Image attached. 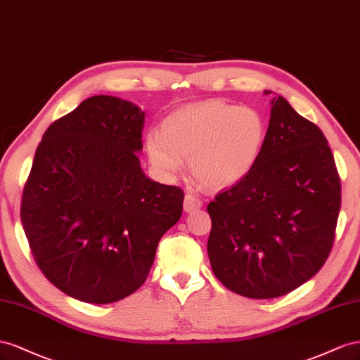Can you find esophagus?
I'll return each mask as SVG.
<instances>
[{"label":"esophagus","mask_w":360,"mask_h":360,"mask_svg":"<svg viewBox=\"0 0 360 360\" xmlns=\"http://www.w3.org/2000/svg\"><path fill=\"white\" fill-rule=\"evenodd\" d=\"M202 207V200L196 196V194H186V199H184V211L191 212L194 210H198Z\"/></svg>","instance_id":"1"}]
</instances>
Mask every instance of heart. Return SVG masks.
I'll return each mask as SVG.
<instances>
[{"label": "heart", "instance_id": "heart-1", "mask_svg": "<svg viewBox=\"0 0 360 360\" xmlns=\"http://www.w3.org/2000/svg\"><path fill=\"white\" fill-rule=\"evenodd\" d=\"M265 139L266 122L259 110L214 99L173 111L160 132L146 136V152L162 176H176L186 158L200 184L226 188L250 173Z\"/></svg>", "mask_w": 360, "mask_h": 360}]
</instances>
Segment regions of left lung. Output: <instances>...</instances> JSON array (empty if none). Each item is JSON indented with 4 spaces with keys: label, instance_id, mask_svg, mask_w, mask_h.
<instances>
[{
    "label": "left lung",
    "instance_id": "1",
    "mask_svg": "<svg viewBox=\"0 0 360 360\" xmlns=\"http://www.w3.org/2000/svg\"><path fill=\"white\" fill-rule=\"evenodd\" d=\"M340 210V174L321 129L274 96L258 162L208 205L211 269L250 299L288 294L324 265Z\"/></svg>",
    "mask_w": 360,
    "mask_h": 360
}]
</instances>
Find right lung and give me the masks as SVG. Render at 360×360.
<instances>
[{"instance_id": "right-lung-1", "label": "right lung", "mask_w": 360, "mask_h": 360, "mask_svg": "<svg viewBox=\"0 0 360 360\" xmlns=\"http://www.w3.org/2000/svg\"><path fill=\"white\" fill-rule=\"evenodd\" d=\"M145 116L129 101L91 96L51 123L36 149L20 221L40 271L77 300L136 292L181 219L184 191L141 170Z\"/></svg>"}]
</instances>
